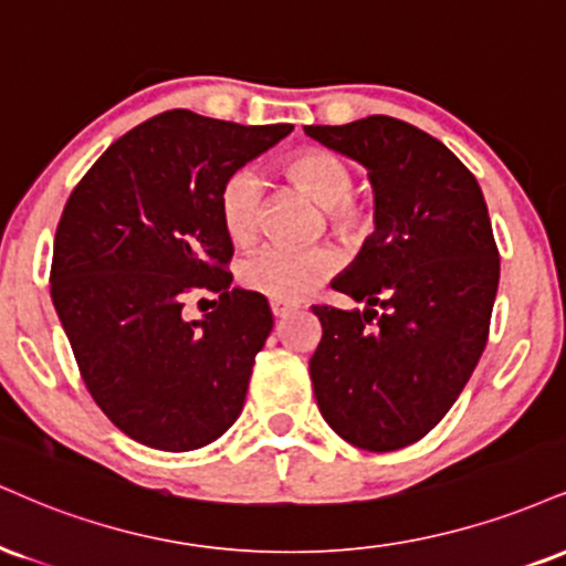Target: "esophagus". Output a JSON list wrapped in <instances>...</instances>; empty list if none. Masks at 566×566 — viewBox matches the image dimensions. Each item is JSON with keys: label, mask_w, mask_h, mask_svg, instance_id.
<instances>
[{"label": "esophagus", "mask_w": 566, "mask_h": 566, "mask_svg": "<svg viewBox=\"0 0 566 566\" xmlns=\"http://www.w3.org/2000/svg\"><path fill=\"white\" fill-rule=\"evenodd\" d=\"M297 305L295 303H284V301H271V313H274V318H284L287 313L295 311Z\"/></svg>", "instance_id": "34e87169"}]
</instances>
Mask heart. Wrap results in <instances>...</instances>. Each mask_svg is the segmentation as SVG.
Segmentation results:
<instances>
[{
  "label": "heart",
  "mask_w": 566,
  "mask_h": 566,
  "mask_svg": "<svg viewBox=\"0 0 566 566\" xmlns=\"http://www.w3.org/2000/svg\"><path fill=\"white\" fill-rule=\"evenodd\" d=\"M282 174L311 195L324 210L326 223L343 240H360L377 223V206L369 195L353 187V166L348 158L324 147H305L282 160ZM263 181L250 168H240L221 184L218 213L231 242L250 244L261 229ZM339 258L329 244L311 248H282L265 244L240 263L244 290L271 301H301L337 271Z\"/></svg>",
  "instance_id": "1"
}]
</instances>
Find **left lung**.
I'll list each match as a JSON object with an SVG mask.
<instances>
[{
	"instance_id": "obj_1",
	"label": "left lung",
	"mask_w": 566,
	"mask_h": 566,
	"mask_svg": "<svg viewBox=\"0 0 566 566\" xmlns=\"http://www.w3.org/2000/svg\"><path fill=\"white\" fill-rule=\"evenodd\" d=\"M305 134L364 163L377 195V234L332 282L366 308L313 305V392L350 446L398 451L451 411L488 345L501 258L485 197L442 142L390 115Z\"/></svg>"
}]
</instances>
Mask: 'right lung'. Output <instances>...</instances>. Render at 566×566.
Returning <instances> with one entry per match:
<instances>
[{
	"mask_svg": "<svg viewBox=\"0 0 566 566\" xmlns=\"http://www.w3.org/2000/svg\"><path fill=\"white\" fill-rule=\"evenodd\" d=\"M290 132L166 111L115 139L67 197L52 303L94 403L142 446L195 451L240 417L274 316L231 287L218 192ZM197 291L217 295L214 311L189 323L182 297Z\"/></svg>",
	"mask_w": 566,
	"mask_h": 566,
	"instance_id": "1",
	"label": "right lung"
}]
</instances>
